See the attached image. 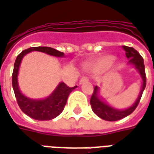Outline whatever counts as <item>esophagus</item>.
Returning a JSON list of instances; mask_svg holds the SVG:
<instances>
[{"label": "esophagus", "mask_w": 154, "mask_h": 154, "mask_svg": "<svg viewBox=\"0 0 154 154\" xmlns=\"http://www.w3.org/2000/svg\"><path fill=\"white\" fill-rule=\"evenodd\" d=\"M88 82V78L87 77H82L79 81V84H82V83H84V82Z\"/></svg>", "instance_id": "34e87169"}]
</instances>
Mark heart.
Wrapping results in <instances>:
<instances>
[{
	"mask_svg": "<svg viewBox=\"0 0 154 154\" xmlns=\"http://www.w3.org/2000/svg\"><path fill=\"white\" fill-rule=\"evenodd\" d=\"M115 61V57L112 55H106L100 57L98 60H97L94 63L85 65L84 68L87 71H96V70H101L111 66Z\"/></svg>",
	"mask_w": 154,
	"mask_h": 154,
	"instance_id": "1",
	"label": "heart"
}]
</instances>
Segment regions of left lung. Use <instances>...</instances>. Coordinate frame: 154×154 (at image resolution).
Wrapping results in <instances>:
<instances>
[{"label":"left lung","mask_w":154,"mask_h":154,"mask_svg":"<svg viewBox=\"0 0 154 154\" xmlns=\"http://www.w3.org/2000/svg\"><path fill=\"white\" fill-rule=\"evenodd\" d=\"M122 48L126 51V57L128 59V63L129 65H133L134 68L138 72V73L142 78V81H143V83H142V88H141L139 95L137 97V100L135 101V103H133L132 106H130L129 107L125 108V109L115 108L109 105L107 103H106V101L103 99L102 97H100L99 87L95 86L92 97L90 99V104L92 106V111L99 118L103 120H106V121H110V122L118 121V120H120V119L131 114L137 107L142 94L146 87V74H145L144 63H143V57L133 47L122 46Z\"/></svg>","instance_id":"8db88e82"}]
</instances>
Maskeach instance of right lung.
<instances>
[{"label": "right lung", "mask_w": 154, "mask_h": 154, "mask_svg": "<svg viewBox=\"0 0 154 154\" xmlns=\"http://www.w3.org/2000/svg\"><path fill=\"white\" fill-rule=\"evenodd\" d=\"M33 51H41L56 57H64L65 54L62 51H57L51 47H30L28 49L22 51L17 56L14 64L13 73H12V87H13L17 103L21 111L30 118L36 120H40V121L51 120L62 113L66 105L68 96L75 88H77V86H75L73 88H69L64 82H60L50 95L42 99H33L25 96L21 92L18 85V72L23 57L27 53Z\"/></svg>", "instance_id": "add662e5"}]
</instances>
